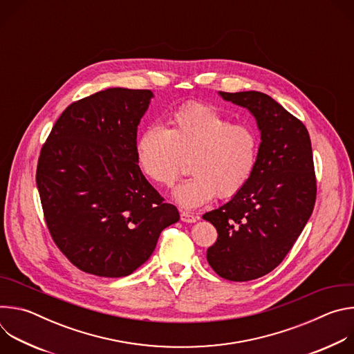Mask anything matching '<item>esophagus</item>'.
Wrapping results in <instances>:
<instances>
[{
	"mask_svg": "<svg viewBox=\"0 0 354 354\" xmlns=\"http://www.w3.org/2000/svg\"><path fill=\"white\" fill-rule=\"evenodd\" d=\"M180 220H182L183 223H196L197 217L193 216V214H190V213H187V212H180Z\"/></svg>",
	"mask_w": 354,
	"mask_h": 354,
	"instance_id": "34e87169",
	"label": "esophagus"
}]
</instances>
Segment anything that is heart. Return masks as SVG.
Returning <instances> with one entry per match:
<instances>
[{
	"label": "heart",
	"instance_id": "1",
	"mask_svg": "<svg viewBox=\"0 0 354 354\" xmlns=\"http://www.w3.org/2000/svg\"><path fill=\"white\" fill-rule=\"evenodd\" d=\"M259 137L255 129L232 120L203 104L176 109L168 129L148 126L136 144L141 174L156 186L171 187L190 161V179L178 185L172 198L182 209L205 206L217 194L228 198L239 193L255 171Z\"/></svg>",
	"mask_w": 354,
	"mask_h": 354
}]
</instances>
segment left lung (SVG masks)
<instances>
[{"mask_svg":"<svg viewBox=\"0 0 354 354\" xmlns=\"http://www.w3.org/2000/svg\"><path fill=\"white\" fill-rule=\"evenodd\" d=\"M218 93L254 115L262 141L246 186L228 203L203 214L218 234L207 249V262L223 279L249 281L283 262L313 214V148L307 127L269 95Z\"/></svg>","mask_w":354,"mask_h":354,"instance_id":"1","label":"left lung"}]
</instances>
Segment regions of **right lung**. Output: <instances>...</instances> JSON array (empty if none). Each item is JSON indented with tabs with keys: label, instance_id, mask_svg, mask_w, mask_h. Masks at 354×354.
I'll return each instance as SVG.
<instances>
[{
	"label": "right lung",
	"instance_id": "add662e5",
	"mask_svg": "<svg viewBox=\"0 0 354 354\" xmlns=\"http://www.w3.org/2000/svg\"><path fill=\"white\" fill-rule=\"evenodd\" d=\"M148 89L109 88L71 104L41 147L36 169L44 220L80 270L131 274L153 254L179 212L141 174L137 126Z\"/></svg>",
	"mask_w": 354,
	"mask_h": 354
}]
</instances>
